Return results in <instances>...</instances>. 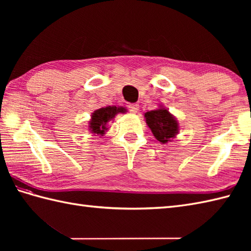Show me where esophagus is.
Listing matches in <instances>:
<instances>
[{
	"instance_id": "34e87169",
	"label": "esophagus",
	"mask_w": 251,
	"mask_h": 251,
	"mask_svg": "<svg viewBox=\"0 0 251 251\" xmlns=\"http://www.w3.org/2000/svg\"><path fill=\"white\" fill-rule=\"evenodd\" d=\"M127 108H128L129 112H131V113H137L138 110H139V105L137 103H130L127 105Z\"/></svg>"
}]
</instances>
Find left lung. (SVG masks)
I'll return each mask as SVG.
<instances>
[{"label":"left lung","instance_id":"8db88e82","mask_svg":"<svg viewBox=\"0 0 251 251\" xmlns=\"http://www.w3.org/2000/svg\"><path fill=\"white\" fill-rule=\"evenodd\" d=\"M148 126L159 142L166 143L178 132V123L166 109H157L145 114Z\"/></svg>","mask_w":251,"mask_h":251}]
</instances>
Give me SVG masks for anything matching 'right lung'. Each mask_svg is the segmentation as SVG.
Segmentation results:
<instances>
[{
    "label": "right lung",
    "mask_w": 251,
    "mask_h": 251,
    "mask_svg": "<svg viewBox=\"0 0 251 251\" xmlns=\"http://www.w3.org/2000/svg\"><path fill=\"white\" fill-rule=\"evenodd\" d=\"M126 110L124 108H116V106H106L96 110L92 115V121L89 123V128L94 134L103 135L106 128V123L111 121L116 113H124Z\"/></svg>",
    "instance_id": "1"
}]
</instances>
